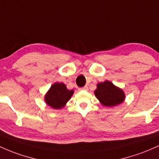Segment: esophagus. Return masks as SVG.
I'll return each mask as SVG.
<instances>
[{"instance_id":"esophagus-1","label":"esophagus","mask_w":159,"mask_h":159,"mask_svg":"<svg viewBox=\"0 0 159 159\" xmlns=\"http://www.w3.org/2000/svg\"><path fill=\"white\" fill-rule=\"evenodd\" d=\"M81 90H88V86H84V88H81Z\"/></svg>"}]
</instances>
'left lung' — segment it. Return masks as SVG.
I'll list each match as a JSON object with an SVG mask.
<instances>
[{
	"mask_svg": "<svg viewBox=\"0 0 159 159\" xmlns=\"http://www.w3.org/2000/svg\"><path fill=\"white\" fill-rule=\"evenodd\" d=\"M94 93L101 103L105 106L118 105L123 102L125 97L123 90L109 81L98 84Z\"/></svg>",
	"mask_w": 159,
	"mask_h": 159,
	"instance_id": "obj_1",
	"label": "left lung"
}]
</instances>
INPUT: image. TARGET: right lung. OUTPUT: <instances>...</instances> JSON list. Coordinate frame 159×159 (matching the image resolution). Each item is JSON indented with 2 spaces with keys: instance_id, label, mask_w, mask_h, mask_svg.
Listing matches in <instances>:
<instances>
[{
  "instance_id": "1",
  "label": "right lung",
  "mask_w": 159,
  "mask_h": 159,
  "mask_svg": "<svg viewBox=\"0 0 159 159\" xmlns=\"http://www.w3.org/2000/svg\"><path fill=\"white\" fill-rule=\"evenodd\" d=\"M74 90H69L62 83H55L45 96V102L53 109H61L72 96Z\"/></svg>"
}]
</instances>
